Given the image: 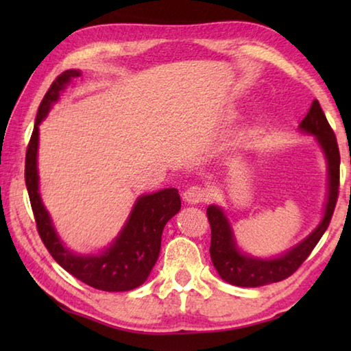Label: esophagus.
<instances>
[{"mask_svg":"<svg viewBox=\"0 0 351 351\" xmlns=\"http://www.w3.org/2000/svg\"><path fill=\"white\" fill-rule=\"evenodd\" d=\"M182 199L186 201L187 204H199L209 199V193H207V190L203 187L192 186L182 193Z\"/></svg>","mask_w":351,"mask_h":351,"instance_id":"34e87169","label":"esophagus"}]
</instances>
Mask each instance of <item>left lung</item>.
<instances>
[{"mask_svg":"<svg viewBox=\"0 0 351 351\" xmlns=\"http://www.w3.org/2000/svg\"><path fill=\"white\" fill-rule=\"evenodd\" d=\"M299 128L300 132L314 136L326 161L328 190H326L324 217L316 226V229L300 243H297L295 246L277 255V257L260 258L241 251L237 245L234 229L224 210L219 206L210 204L207 207V218H209L212 229L210 258L224 282L235 285V287L255 288L285 280L291 274H294L297 268L304 263L328 228L331 215L335 212L337 192H339L341 156L336 136L332 133L317 100H313L311 108L306 112L304 121L300 122Z\"/></svg>","mask_w":351,"mask_h":351,"instance_id":"8db88e82","label":"left lung"}]
</instances>
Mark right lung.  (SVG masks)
<instances>
[{
    "label": "right lung",
    "mask_w": 351,
    "mask_h": 351,
    "mask_svg": "<svg viewBox=\"0 0 351 351\" xmlns=\"http://www.w3.org/2000/svg\"><path fill=\"white\" fill-rule=\"evenodd\" d=\"M80 74L79 69L64 71L52 83L38 106L26 152L25 178L29 199L41 241L64 271L93 288L111 293L130 291L141 287L150 276L161 251L164 226L180 212L181 198L173 187L141 195L121 232L110 243V246L97 254H77L64 246L40 195L38 127L49 114L54 104L58 102L60 94Z\"/></svg>",
    "instance_id": "1"
}]
</instances>
